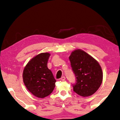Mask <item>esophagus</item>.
Wrapping results in <instances>:
<instances>
[{
	"mask_svg": "<svg viewBox=\"0 0 120 120\" xmlns=\"http://www.w3.org/2000/svg\"><path fill=\"white\" fill-rule=\"evenodd\" d=\"M65 79H66V78H65V77H64V76L62 77L61 78H60V80H61V81H64Z\"/></svg>",
	"mask_w": 120,
	"mask_h": 120,
	"instance_id": "obj_1",
	"label": "esophagus"
}]
</instances>
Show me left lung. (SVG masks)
Returning <instances> with one entry per match:
<instances>
[{
    "label": "left lung",
    "mask_w": 120,
    "mask_h": 120,
    "mask_svg": "<svg viewBox=\"0 0 120 120\" xmlns=\"http://www.w3.org/2000/svg\"><path fill=\"white\" fill-rule=\"evenodd\" d=\"M76 82L74 92L82 97L91 96L98 90L103 80V72L98 62L83 50L74 51L69 56Z\"/></svg>",
    "instance_id": "1"
}]
</instances>
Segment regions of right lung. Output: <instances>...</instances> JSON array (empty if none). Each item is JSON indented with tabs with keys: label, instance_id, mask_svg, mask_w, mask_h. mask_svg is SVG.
<instances>
[{
	"label": "right lung",
	"instance_id": "1",
	"mask_svg": "<svg viewBox=\"0 0 120 120\" xmlns=\"http://www.w3.org/2000/svg\"><path fill=\"white\" fill-rule=\"evenodd\" d=\"M50 54L41 53L34 56L24 69L23 79L30 92L38 98H44L51 93L56 80L47 66Z\"/></svg>",
	"mask_w": 120,
	"mask_h": 120
}]
</instances>
